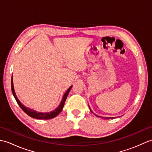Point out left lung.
<instances>
[{
    "mask_svg": "<svg viewBox=\"0 0 152 152\" xmlns=\"http://www.w3.org/2000/svg\"><path fill=\"white\" fill-rule=\"evenodd\" d=\"M89 110H90V111H91L92 113H93V112H92V110H91V109L90 108V107H89ZM96 116H97L98 118H103V119H114V118H115L116 117H101V116H99V115H96V114H95Z\"/></svg>",
    "mask_w": 152,
    "mask_h": 152,
    "instance_id": "8db88e82",
    "label": "left lung"
}]
</instances>
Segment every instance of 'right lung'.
<instances>
[{
	"label": "right lung",
	"instance_id": "1",
	"mask_svg": "<svg viewBox=\"0 0 152 152\" xmlns=\"http://www.w3.org/2000/svg\"><path fill=\"white\" fill-rule=\"evenodd\" d=\"M11 87H12V91L13 93V95H14V98L15 99L16 101H17L18 104L19 106H20V108L23 110L26 114L29 115L30 117L33 118L35 119H52L59 114V113L62 111L63 108L64 104V102H65L66 97L68 95H69V91H70L71 88H72V86H71L70 88L68 89L67 91L64 93V94L63 96V99L61 100V101L60 102L59 105L57 106V108L56 109L53 110V111H51L49 112H37L34 110L27 108L26 106H24L22 103L20 102V101L18 99L17 95L15 94L14 88V83H13V76H12V83H11Z\"/></svg>",
	"mask_w": 152,
	"mask_h": 152
}]
</instances>
